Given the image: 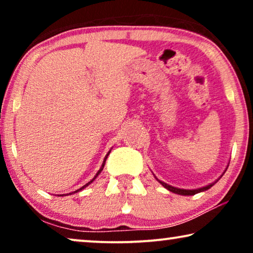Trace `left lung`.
<instances>
[{"instance_id": "obj_1", "label": "left lung", "mask_w": 253, "mask_h": 253, "mask_svg": "<svg viewBox=\"0 0 253 253\" xmlns=\"http://www.w3.org/2000/svg\"><path fill=\"white\" fill-rule=\"evenodd\" d=\"M159 182H160L161 184L164 185L166 189H168L169 191H171V192H174V193H177V195H182V196H192V195H196V193H198V192H202V191H205V190L210 189L211 186H213V184H210V185H207V186H204V188H200V189H197V190H184V189H178V188H174V186H171V185H168V184H166L165 182H161V181H159Z\"/></svg>"}]
</instances>
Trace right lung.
Wrapping results in <instances>:
<instances>
[{
    "mask_svg": "<svg viewBox=\"0 0 253 253\" xmlns=\"http://www.w3.org/2000/svg\"><path fill=\"white\" fill-rule=\"evenodd\" d=\"M109 153H110V151L108 152V154H109ZM108 154H107V155H106V158H105V160H103V164H102V166H101V168H100V170H99L98 172H96V175L94 176V178H93V179H92V181H89V182L87 183V184H85L84 186H83V188H81V189H79V190H77V191H75V192H78V191H81V190H83V189H84V188H86V186H87L88 184H91V183H92L93 181H94V179H95V177H96V176H98V175L100 174V172H101V170H102V169H103V167H105V164H106V159H107V157H108Z\"/></svg>",
    "mask_w": 253,
    "mask_h": 253,
    "instance_id": "right-lung-1",
    "label": "right lung"
}]
</instances>
